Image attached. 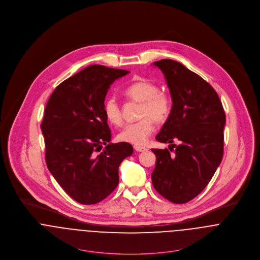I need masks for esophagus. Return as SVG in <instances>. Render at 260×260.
<instances>
[{
    "label": "esophagus",
    "instance_id": "34e87169",
    "mask_svg": "<svg viewBox=\"0 0 260 260\" xmlns=\"http://www.w3.org/2000/svg\"><path fill=\"white\" fill-rule=\"evenodd\" d=\"M134 149H135L137 152H144V151L147 150L145 147H142V146H139V145H135Z\"/></svg>",
    "mask_w": 260,
    "mask_h": 260
}]
</instances>
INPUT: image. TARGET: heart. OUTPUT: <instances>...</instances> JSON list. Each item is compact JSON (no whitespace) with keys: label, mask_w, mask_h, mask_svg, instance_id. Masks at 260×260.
Wrapping results in <instances>:
<instances>
[{"label":"heart","mask_w":260,"mask_h":260,"mask_svg":"<svg viewBox=\"0 0 260 260\" xmlns=\"http://www.w3.org/2000/svg\"><path fill=\"white\" fill-rule=\"evenodd\" d=\"M129 99L141 103V119L129 123L118 134V139L135 145H143L154 130V121H165L171 111L172 102L168 94L159 91V87L144 78L134 79L124 90ZM103 113L109 123L118 126L122 123V111L116 98H107L103 104Z\"/></svg>","instance_id":"obj_1"}]
</instances>
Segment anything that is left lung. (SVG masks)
<instances>
[{
    "label": "left lung",
    "instance_id": "1",
    "mask_svg": "<svg viewBox=\"0 0 260 260\" xmlns=\"http://www.w3.org/2000/svg\"><path fill=\"white\" fill-rule=\"evenodd\" d=\"M154 66L165 76L173 103L156 140L181 144L172 155L168 149H152V183L164 198L182 204L201 193L221 163L225 113L216 91L199 75L170 59Z\"/></svg>",
    "mask_w": 260,
    "mask_h": 260
}]
</instances>
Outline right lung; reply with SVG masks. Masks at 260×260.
I'll return each instance as SVG.
<instances>
[{
    "instance_id": "add662e5",
    "label": "right lung",
    "mask_w": 260,
    "mask_h": 260,
    "mask_svg": "<svg viewBox=\"0 0 260 260\" xmlns=\"http://www.w3.org/2000/svg\"><path fill=\"white\" fill-rule=\"evenodd\" d=\"M128 73L91 65L58 85L46 105L41 129L47 167L81 204H96L112 193L119 183L121 162L133 153L129 143H110L103 113L112 83Z\"/></svg>"
}]
</instances>
